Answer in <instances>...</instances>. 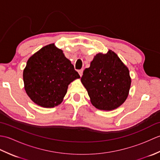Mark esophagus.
<instances>
[{"label": "esophagus", "instance_id": "1", "mask_svg": "<svg viewBox=\"0 0 160 160\" xmlns=\"http://www.w3.org/2000/svg\"><path fill=\"white\" fill-rule=\"evenodd\" d=\"M78 73H79L80 77L82 76V73H83V69H80V70H78Z\"/></svg>", "mask_w": 160, "mask_h": 160}]
</instances>
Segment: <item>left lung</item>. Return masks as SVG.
Here are the masks:
<instances>
[{
    "label": "left lung",
    "mask_w": 160,
    "mask_h": 160,
    "mask_svg": "<svg viewBox=\"0 0 160 160\" xmlns=\"http://www.w3.org/2000/svg\"><path fill=\"white\" fill-rule=\"evenodd\" d=\"M91 102L98 109L111 111L123 104L128 97L131 79L127 67L109 50L93 58L81 78Z\"/></svg>",
    "instance_id": "left-lung-1"
}]
</instances>
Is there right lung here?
Masks as SVG:
<instances>
[{
  "mask_svg": "<svg viewBox=\"0 0 160 160\" xmlns=\"http://www.w3.org/2000/svg\"><path fill=\"white\" fill-rule=\"evenodd\" d=\"M80 78L71 61L54 44L45 46L30 57L23 71L27 94L33 102L46 108L62 102L68 85Z\"/></svg>",
  "mask_w": 160,
  "mask_h": 160,
  "instance_id": "obj_1",
  "label": "right lung"
}]
</instances>
